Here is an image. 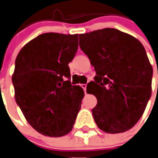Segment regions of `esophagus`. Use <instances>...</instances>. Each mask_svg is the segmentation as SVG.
<instances>
[{
  "instance_id": "esophagus-1",
  "label": "esophagus",
  "mask_w": 158,
  "mask_h": 158,
  "mask_svg": "<svg viewBox=\"0 0 158 158\" xmlns=\"http://www.w3.org/2000/svg\"><path fill=\"white\" fill-rule=\"evenodd\" d=\"M80 86H81L82 88H83V90H84V92H86V89H87V84H85V83H83V84H81Z\"/></svg>"
}]
</instances>
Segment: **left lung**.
Returning a JSON list of instances; mask_svg holds the SVG:
<instances>
[{
    "label": "left lung",
    "instance_id": "8db88e82",
    "mask_svg": "<svg viewBox=\"0 0 158 158\" xmlns=\"http://www.w3.org/2000/svg\"><path fill=\"white\" fill-rule=\"evenodd\" d=\"M79 37L97 74L87 92L97 99L92 110L97 127L111 134L127 131L141 118L152 94V67L143 44L114 28Z\"/></svg>",
    "mask_w": 158,
    "mask_h": 158
}]
</instances>
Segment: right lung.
Returning a JSON list of instances; mask_svg holds the SVG:
<instances>
[{
	"label": "right lung",
	"mask_w": 158,
	"mask_h": 158,
	"mask_svg": "<svg viewBox=\"0 0 158 158\" xmlns=\"http://www.w3.org/2000/svg\"><path fill=\"white\" fill-rule=\"evenodd\" d=\"M78 41V34L44 33L25 44L15 60L16 103L28 123L44 135L68 134L81 108L84 92L71 85L68 66Z\"/></svg>",
	"instance_id": "1"
}]
</instances>
